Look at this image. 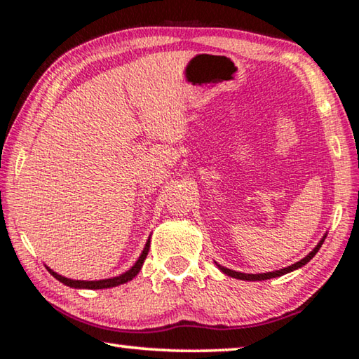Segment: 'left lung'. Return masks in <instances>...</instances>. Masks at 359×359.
<instances>
[{"label": "left lung", "mask_w": 359, "mask_h": 359, "mask_svg": "<svg viewBox=\"0 0 359 359\" xmlns=\"http://www.w3.org/2000/svg\"><path fill=\"white\" fill-rule=\"evenodd\" d=\"M325 238H326V235H325V237H323V238L320 240V243L316 245L315 248H313L312 251H310L307 256L304 257V259H301V261L296 262V264H292V266H290V267H285V269L275 270V272H267V273H242V272H235V270H231V269H227V267H222V266H219L218 262H216V266H218V269L221 270L222 273L229 275V277L238 278V280L261 281V280H270V278H275V277H281V275H285V273H290V272H292V270H296V269H301L302 266H305V264H307V262H309L310 259H312V257L316 255V252H318V250L321 248L323 242H325Z\"/></svg>", "instance_id": "left-lung-1"}]
</instances>
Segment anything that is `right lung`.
<instances>
[{
  "label": "right lung",
  "instance_id": "right-lung-1",
  "mask_svg": "<svg viewBox=\"0 0 359 359\" xmlns=\"http://www.w3.org/2000/svg\"><path fill=\"white\" fill-rule=\"evenodd\" d=\"M149 246H151V238H148V242H146L143 252H141L138 261L133 264L132 269H128L126 273L119 275V277H113V278H104V280H93V281H86V280H72V278H67V277H62V275H58L54 270L46 267L49 270L50 275L54 278H57L58 281H62L63 285H67L69 287H79V290H104V287H114V286H119V285H124L127 281H130L132 278H135L138 275V272L143 267V262L146 259V256H148V251H149Z\"/></svg>",
  "mask_w": 359,
  "mask_h": 359
}]
</instances>
